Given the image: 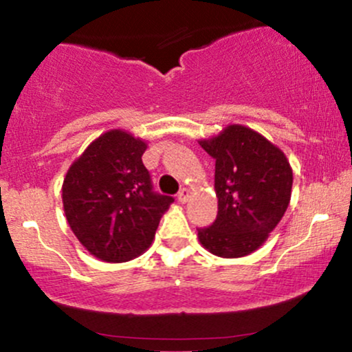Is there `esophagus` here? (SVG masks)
<instances>
[{"mask_svg": "<svg viewBox=\"0 0 352 352\" xmlns=\"http://www.w3.org/2000/svg\"><path fill=\"white\" fill-rule=\"evenodd\" d=\"M188 199H190V190L184 187L179 192V201H182V204H185V201H188Z\"/></svg>", "mask_w": 352, "mask_h": 352, "instance_id": "34e87169", "label": "esophagus"}]
</instances>
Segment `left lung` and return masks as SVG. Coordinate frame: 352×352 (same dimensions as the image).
<instances>
[{
	"mask_svg": "<svg viewBox=\"0 0 352 352\" xmlns=\"http://www.w3.org/2000/svg\"><path fill=\"white\" fill-rule=\"evenodd\" d=\"M215 159L217 220L199 228L205 250L221 258L253 253L280 223L292 200L293 170L276 145L245 125L200 140Z\"/></svg>",
	"mask_w": 352,
	"mask_h": 352,
	"instance_id": "obj_1",
	"label": "left lung"
}]
</instances>
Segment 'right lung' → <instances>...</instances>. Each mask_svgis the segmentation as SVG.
Listing matches in <instances>:
<instances>
[{
    "label": "right lung",
    "mask_w": 352,
    "mask_h": 352,
    "mask_svg": "<svg viewBox=\"0 0 352 352\" xmlns=\"http://www.w3.org/2000/svg\"><path fill=\"white\" fill-rule=\"evenodd\" d=\"M145 148L142 139L112 129L89 144L64 177L67 223L80 245L107 263L142 254L173 201L152 190Z\"/></svg>",
    "instance_id": "obj_1"
}]
</instances>
